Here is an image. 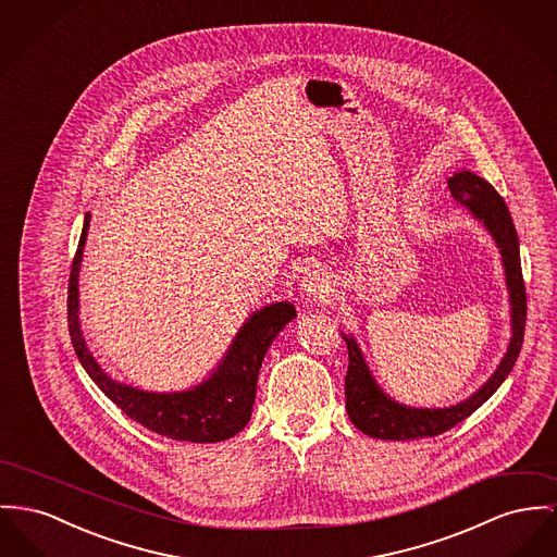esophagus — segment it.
<instances>
[{"label": "esophagus", "mask_w": 557, "mask_h": 557, "mask_svg": "<svg viewBox=\"0 0 557 557\" xmlns=\"http://www.w3.org/2000/svg\"><path fill=\"white\" fill-rule=\"evenodd\" d=\"M301 292L306 296L323 297L330 292V278L323 274V272H308L304 278H301Z\"/></svg>", "instance_id": "1"}]
</instances>
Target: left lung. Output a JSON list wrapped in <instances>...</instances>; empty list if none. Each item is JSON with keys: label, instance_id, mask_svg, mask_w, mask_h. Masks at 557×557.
I'll return each mask as SVG.
<instances>
[{"label": "left lung", "instance_id": "8db88e82", "mask_svg": "<svg viewBox=\"0 0 557 557\" xmlns=\"http://www.w3.org/2000/svg\"><path fill=\"white\" fill-rule=\"evenodd\" d=\"M447 184H449L451 196L460 205L469 207V211L478 220H482L483 225L496 238V245L500 247L503 263L507 270L511 306H513L511 308L513 337L498 370L494 371V375L483 384L482 388L471 399L447 409L404 408L391 401L373 384L359 346L352 342V337H344L348 348V370L344 380L346 409L352 424L370 437L406 442V440H420V437H435L449 431L451 426L469 418L496 393V388L505 382L509 371L513 370L523 344L528 306H525V285H523L521 261H519L518 232L511 220L509 207L505 205L503 196L494 187L469 171L454 175Z\"/></svg>", "mask_w": 557, "mask_h": 557}]
</instances>
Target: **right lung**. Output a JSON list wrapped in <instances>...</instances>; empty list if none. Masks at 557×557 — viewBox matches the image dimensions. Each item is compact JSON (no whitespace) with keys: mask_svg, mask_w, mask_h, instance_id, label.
<instances>
[{"mask_svg":"<svg viewBox=\"0 0 557 557\" xmlns=\"http://www.w3.org/2000/svg\"><path fill=\"white\" fill-rule=\"evenodd\" d=\"M88 222L90 218L86 215L67 287L70 335L84 370L117 408L151 433L194 444H215L234 437L251 418L263 355L276 334L296 317V308L283 301L256 312L236 335L220 370L191 391L156 395L113 382L92 359L77 325V272Z\"/></svg>","mask_w":557,"mask_h":557,"instance_id":"right-lung-1","label":"right lung"}]
</instances>
